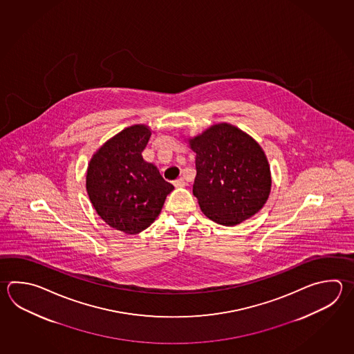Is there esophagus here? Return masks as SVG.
I'll return each mask as SVG.
<instances>
[{"label":"esophagus","mask_w":354,"mask_h":354,"mask_svg":"<svg viewBox=\"0 0 354 354\" xmlns=\"http://www.w3.org/2000/svg\"><path fill=\"white\" fill-rule=\"evenodd\" d=\"M174 187L175 188H183V187H185V180L180 178V179H176V180L174 181Z\"/></svg>","instance_id":"34e87169"}]
</instances>
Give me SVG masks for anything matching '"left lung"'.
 Returning <instances> with one entry per match:
<instances>
[{"instance_id":"left-lung-1","label":"left lung","mask_w":354,"mask_h":354,"mask_svg":"<svg viewBox=\"0 0 354 354\" xmlns=\"http://www.w3.org/2000/svg\"><path fill=\"white\" fill-rule=\"evenodd\" d=\"M195 152L193 194L216 223L236 225L262 209L271 171L260 144L231 123H216L188 138Z\"/></svg>"}]
</instances>
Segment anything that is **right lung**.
<instances>
[{"label":"right lung","instance_id":"right-lung-1","mask_svg":"<svg viewBox=\"0 0 354 354\" xmlns=\"http://www.w3.org/2000/svg\"><path fill=\"white\" fill-rule=\"evenodd\" d=\"M151 130L133 124L109 138L88 164L86 189L97 214L117 231L138 234L158 218L174 187L142 158Z\"/></svg>","mask_w":354,"mask_h":354}]
</instances>
